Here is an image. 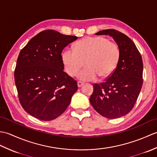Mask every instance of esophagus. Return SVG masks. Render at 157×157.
Instances as JSON below:
<instances>
[{"label":"esophagus","mask_w":157,"mask_h":157,"mask_svg":"<svg viewBox=\"0 0 157 157\" xmlns=\"http://www.w3.org/2000/svg\"><path fill=\"white\" fill-rule=\"evenodd\" d=\"M84 85V83L83 82H78V88H80L82 87V86Z\"/></svg>","instance_id":"1"}]
</instances>
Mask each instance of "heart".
I'll list each match as a JSON object with an SVG mask.
<instances>
[{
    "label": "heart",
    "mask_w": 157,
    "mask_h": 157,
    "mask_svg": "<svg viewBox=\"0 0 157 157\" xmlns=\"http://www.w3.org/2000/svg\"><path fill=\"white\" fill-rule=\"evenodd\" d=\"M120 57V49L115 42L102 36L86 37L78 41L75 50L67 48L62 54L65 71L74 76L86 63V67L77 75L83 82L106 78L114 71Z\"/></svg>",
    "instance_id": "1"
}]
</instances>
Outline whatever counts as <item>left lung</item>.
I'll return each instance as SVG.
<instances>
[{"mask_svg":"<svg viewBox=\"0 0 157 157\" xmlns=\"http://www.w3.org/2000/svg\"><path fill=\"white\" fill-rule=\"evenodd\" d=\"M96 35L113 37L120 49L119 62L105 82L94 84L90 102L100 115L116 119L131 111L142 86L143 63L140 53L131 39L115 29H105Z\"/></svg>","mask_w":157,"mask_h":157,"instance_id":"8db88e82","label":"left lung"}]
</instances>
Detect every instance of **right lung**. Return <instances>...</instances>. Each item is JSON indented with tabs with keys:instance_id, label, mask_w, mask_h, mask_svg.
<instances>
[{
	"instance_id": "1",
	"label": "right lung",
	"mask_w": 157,
	"mask_h": 157,
	"mask_svg": "<svg viewBox=\"0 0 157 157\" xmlns=\"http://www.w3.org/2000/svg\"><path fill=\"white\" fill-rule=\"evenodd\" d=\"M52 29L33 37L18 56L15 82L20 103L29 115L42 121L58 117L78 90L77 82L63 71V48L76 40Z\"/></svg>"
}]
</instances>
